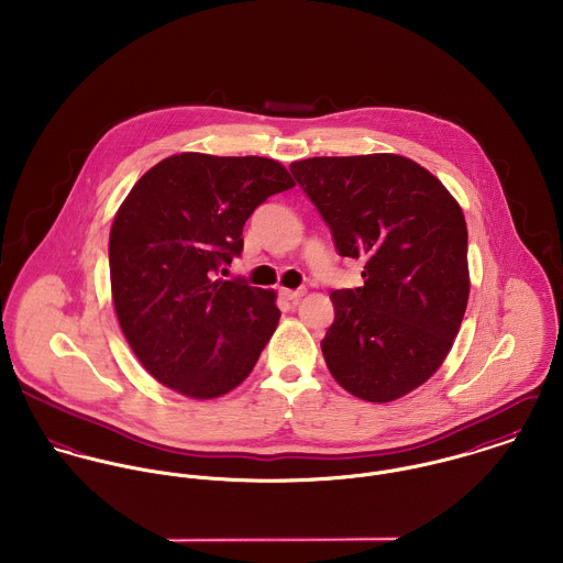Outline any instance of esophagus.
I'll list each match as a JSON object with an SVG mask.
<instances>
[{
	"label": "esophagus",
	"instance_id": "esophagus-1",
	"mask_svg": "<svg viewBox=\"0 0 563 563\" xmlns=\"http://www.w3.org/2000/svg\"><path fill=\"white\" fill-rule=\"evenodd\" d=\"M303 295H306V290H303V288H297V290H288V288H282V297H284L286 301H292V303H295V301H299Z\"/></svg>",
	"mask_w": 563,
	"mask_h": 563
}]
</instances>
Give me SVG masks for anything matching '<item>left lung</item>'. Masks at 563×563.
I'll use <instances>...</instances> for the list:
<instances>
[{
	"label": "left lung",
	"mask_w": 563,
	"mask_h": 563,
	"mask_svg": "<svg viewBox=\"0 0 563 563\" xmlns=\"http://www.w3.org/2000/svg\"><path fill=\"white\" fill-rule=\"evenodd\" d=\"M290 173L338 253L364 260V286L331 292L327 368L357 399H401L440 368L464 319V212L438 177L395 154L308 158Z\"/></svg>",
	"instance_id": "1"
}]
</instances>
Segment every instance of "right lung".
<instances>
[{
	"instance_id": "right-lung-1",
	"label": "right lung",
	"mask_w": 563,
	"mask_h": 563,
	"mask_svg": "<svg viewBox=\"0 0 563 563\" xmlns=\"http://www.w3.org/2000/svg\"><path fill=\"white\" fill-rule=\"evenodd\" d=\"M295 181L257 156L179 154L158 162L121 203L108 242L117 319L141 364L190 399L228 395L253 371L282 312L275 292L221 279L242 228Z\"/></svg>"
}]
</instances>
